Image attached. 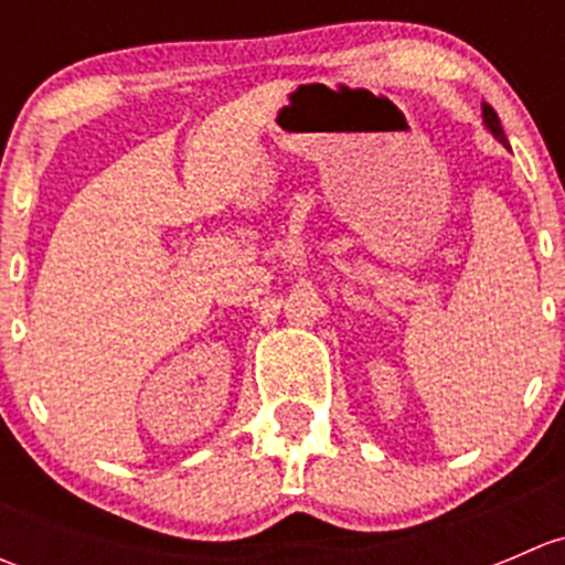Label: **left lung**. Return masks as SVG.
Wrapping results in <instances>:
<instances>
[{"instance_id":"obj_1","label":"left lung","mask_w":565,"mask_h":565,"mask_svg":"<svg viewBox=\"0 0 565 565\" xmlns=\"http://www.w3.org/2000/svg\"><path fill=\"white\" fill-rule=\"evenodd\" d=\"M483 125H487V128L492 130V136H494V139L500 141V145H505V147H509V139H505V134H503V125H500V117H498V111H494V108L489 106V104H483Z\"/></svg>"}]
</instances>
